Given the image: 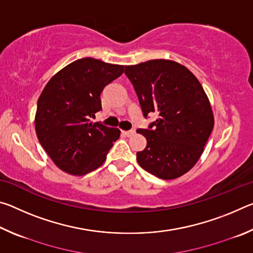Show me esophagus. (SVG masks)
<instances>
[{
    "mask_svg": "<svg viewBox=\"0 0 253 253\" xmlns=\"http://www.w3.org/2000/svg\"><path fill=\"white\" fill-rule=\"evenodd\" d=\"M123 134L127 137H130L135 134V130H124Z\"/></svg>",
    "mask_w": 253,
    "mask_h": 253,
    "instance_id": "obj_1",
    "label": "esophagus"
}]
</instances>
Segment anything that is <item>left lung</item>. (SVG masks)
Instances as JSON below:
<instances>
[{
    "label": "left lung",
    "mask_w": 253,
    "mask_h": 253,
    "mask_svg": "<svg viewBox=\"0 0 253 253\" xmlns=\"http://www.w3.org/2000/svg\"><path fill=\"white\" fill-rule=\"evenodd\" d=\"M143 116L158 117L147 129H137L147 140L137 152L142 168L162 179L188 172L203 153L214 126L211 105L192 72L170 60L156 59L125 66Z\"/></svg>",
    "instance_id": "8db88e82"
}]
</instances>
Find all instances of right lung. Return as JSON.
Masks as SVG:
<instances>
[{"label": "right lung", "instance_id": "add662e5", "mask_svg": "<svg viewBox=\"0 0 253 253\" xmlns=\"http://www.w3.org/2000/svg\"><path fill=\"white\" fill-rule=\"evenodd\" d=\"M123 72L124 66L84 58L46 84L38 100L37 136L63 172L84 175L97 169L121 136L118 128L93 123L91 118L101 110V91Z\"/></svg>", "mask_w": 253, "mask_h": 253}]
</instances>
